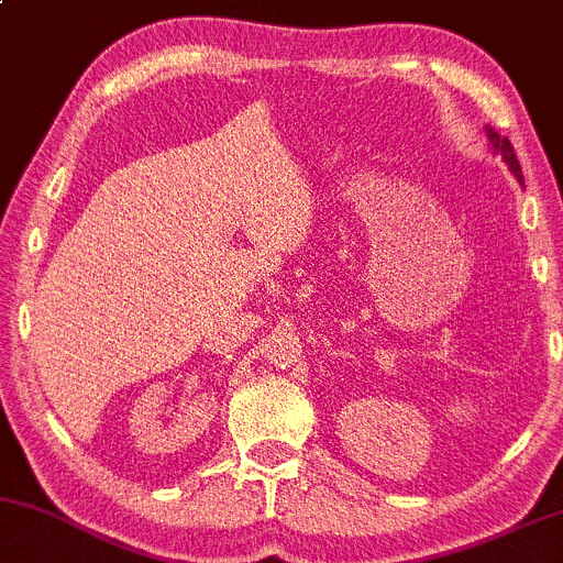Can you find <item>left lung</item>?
Segmentation results:
<instances>
[{"mask_svg":"<svg viewBox=\"0 0 563 563\" xmlns=\"http://www.w3.org/2000/svg\"><path fill=\"white\" fill-rule=\"evenodd\" d=\"M488 137H490V143H494V148L498 151V154L504 156V162L509 164V169L515 172V177L519 179V183H522V169H519V162H517V154H515V145L509 143V137H501L496 133L494 128H488Z\"/></svg>","mask_w":563,"mask_h":563,"instance_id":"obj_1","label":"left lung"}]
</instances>
